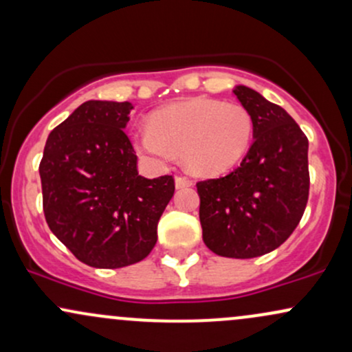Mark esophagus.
Here are the masks:
<instances>
[{"label": "esophagus", "instance_id": "obj_1", "mask_svg": "<svg viewBox=\"0 0 352 352\" xmlns=\"http://www.w3.org/2000/svg\"><path fill=\"white\" fill-rule=\"evenodd\" d=\"M192 185H193V180L188 179V177H182V175H177L175 177V187L177 188L192 187Z\"/></svg>", "mask_w": 352, "mask_h": 352}]
</instances>
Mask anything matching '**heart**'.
I'll list each match as a JSON object with an SVG mask.
<instances>
[{
    "instance_id": "heart-1",
    "label": "heart",
    "mask_w": 352,
    "mask_h": 352,
    "mask_svg": "<svg viewBox=\"0 0 352 352\" xmlns=\"http://www.w3.org/2000/svg\"><path fill=\"white\" fill-rule=\"evenodd\" d=\"M253 134V116L241 104L200 98L155 112L151 125L135 132V145L160 162L179 153L190 170L220 175L241 162Z\"/></svg>"
}]
</instances>
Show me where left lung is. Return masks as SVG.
<instances>
[{
  "label": "left lung",
  "instance_id": "1",
  "mask_svg": "<svg viewBox=\"0 0 352 352\" xmlns=\"http://www.w3.org/2000/svg\"><path fill=\"white\" fill-rule=\"evenodd\" d=\"M233 92L253 116L254 140L235 170L197 182V192L205 245L246 260L276 250L300 223L309 195L308 137L253 89Z\"/></svg>",
  "mask_w": 352,
  "mask_h": 352
}]
</instances>
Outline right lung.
<instances>
[{"instance_id":"add662e5","label":"right lung","mask_w":352,"mask_h":352,"mask_svg":"<svg viewBox=\"0 0 352 352\" xmlns=\"http://www.w3.org/2000/svg\"><path fill=\"white\" fill-rule=\"evenodd\" d=\"M131 102L87 100L47 137L39 164L51 232L79 261L122 268L157 243V223L175 192L172 175L148 180L124 132Z\"/></svg>"}]
</instances>
